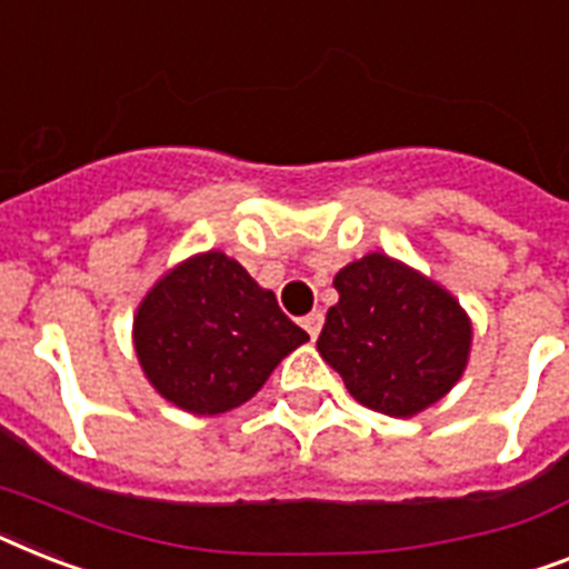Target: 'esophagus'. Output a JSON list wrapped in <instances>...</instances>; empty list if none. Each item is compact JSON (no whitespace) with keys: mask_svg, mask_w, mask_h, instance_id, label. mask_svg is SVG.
I'll return each instance as SVG.
<instances>
[{"mask_svg":"<svg viewBox=\"0 0 569 569\" xmlns=\"http://www.w3.org/2000/svg\"><path fill=\"white\" fill-rule=\"evenodd\" d=\"M321 327H325V312H321V309H316V312H309V316L303 318V330L309 332V339L312 341L318 339Z\"/></svg>","mask_w":569,"mask_h":569,"instance_id":"esophagus-1","label":"esophagus"}]
</instances>
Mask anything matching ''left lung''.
<instances>
[{
  "label": "left lung",
  "instance_id": "1",
  "mask_svg": "<svg viewBox=\"0 0 569 569\" xmlns=\"http://www.w3.org/2000/svg\"><path fill=\"white\" fill-rule=\"evenodd\" d=\"M318 353L373 412L412 418L447 395L470 357L468 312L447 289L386 253L350 262L332 280Z\"/></svg>",
  "mask_w": 569,
  "mask_h": 569
}]
</instances>
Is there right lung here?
<instances>
[{"label": "right lung", "instance_id": "obj_1", "mask_svg": "<svg viewBox=\"0 0 569 569\" xmlns=\"http://www.w3.org/2000/svg\"><path fill=\"white\" fill-rule=\"evenodd\" d=\"M309 336L228 253L207 251L166 271L133 316L142 371L183 412L221 415L262 389Z\"/></svg>", "mask_w": 569, "mask_h": 569}]
</instances>
